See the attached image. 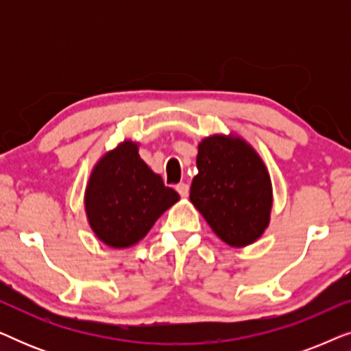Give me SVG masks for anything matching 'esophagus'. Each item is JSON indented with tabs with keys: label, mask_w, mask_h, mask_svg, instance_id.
<instances>
[{
	"label": "esophagus",
	"mask_w": 351,
	"mask_h": 351,
	"mask_svg": "<svg viewBox=\"0 0 351 351\" xmlns=\"http://www.w3.org/2000/svg\"><path fill=\"white\" fill-rule=\"evenodd\" d=\"M176 190L179 191V195L182 196V198H186V196H189V191H190V189H189V185L186 184H184V182H182V184H177V186H176Z\"/></svg>",
	"instance_id": "esophagus-1"
}]
</instances>
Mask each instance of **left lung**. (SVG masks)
<instances>
[{
  "label": "left lung",
  "mask_w": 351,
  "mask_h": 351,
  "mask_svg": "<svg viewBox=\"0 0 351 351\" xmlns=\"http://www.w3.org/2000/svg\"><path fill=\"white\" fill-rule=\"evenodd\" d=\"M190 199L230 246L261 238L270 220L271 182L257 153L241 138L214 136L198 147Z\"/></svg>",
  "instance_id": "1"
}]
</instances>
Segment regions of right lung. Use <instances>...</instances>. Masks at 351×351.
<instances>
[{
	"label": "right lung",
	"instance_id": "1",
	"mask_svg": "<svg viewBox=\"0 0 351 351\" xmlns=\"http://www.w3.org/2000/svg\"><path fill=\"white\" fill-rule=\"evenodd\" d=\"M179 198L141 160L136 143L124 142L95 166L84 203L100 241L112 247H128L141 241Z\"/></svg>",
	"mask_w": 351,
	"mask_h": 351
}]
</instances>
